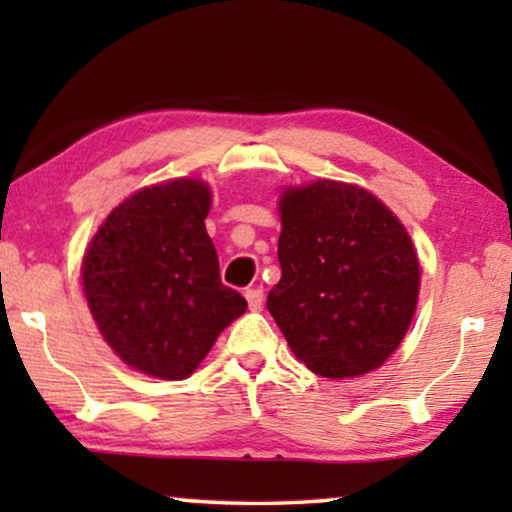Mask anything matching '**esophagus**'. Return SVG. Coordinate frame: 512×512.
<instances>
[{"label": "esophagus", "instance_id": "obj_1", "mask_svg": "<svg viewBox=\"0 0 512 512\" xmlns=\"http://www.w3.org/2000/svg\"><path fill=\"white\" fill-rule=\"evenodd\" d=\"M244 298H247L249 310H261L263 307V291L261 289H247L244 291Z\"/></svg>", "mask_w": 512, "mask_h": 512}]
</instances>
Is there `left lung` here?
<instances>
[{"label":"left lung","mask_w":512,"mask_h":512,"mask_svg":"<svg viewBox=\"0 0 512 512\" xmlns=\"http://www.w3.org/2000/svg\"><path fill=\"white\" fill-rule=\"evenodd\" d=\"M279 214L282 279L268 310L291 352L331 380L380 368L417 310L408 230L366 188L331 179L286 188Z\"/></svg>","instance_id":"8db88e82"}]
</instances>
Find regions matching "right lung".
<instances>
[{"mask_svg": "<svg viewBox=\"0 0 512 512\" xmlns=\"http://www.w3.org/2000/svg\"><path fill=\"white\" fill-rule=\"evenodd\" d=\"M200 179L146 186L107 216L81 263L97 328L121 361L158 380H184L219 333L247 310L219 275Z\"/></svg>", "mask_w": 512, "mask_h": 512, "instance_id": "obj_1", "label": "right lung"}]
</instances>
